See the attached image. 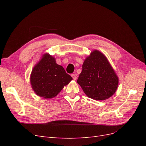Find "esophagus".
Here are the masks:
<instances>
[{
  "instance_id": "esophagus-1",
  "label": "esophagus",
  "mask_w": 146,
  "mask_h": 146,
  "mask_svg": "<svg viewBox=\"0 0 146 146\" xmlns=\"http://www.w3.org/2000/svg\"><path fill=\"white\" fill-rule=\"evenodd\" d=\"M71 76H72V77L74 80H76V79H77V76H76V74H72Z\"/></svg>"
}]
</instances>
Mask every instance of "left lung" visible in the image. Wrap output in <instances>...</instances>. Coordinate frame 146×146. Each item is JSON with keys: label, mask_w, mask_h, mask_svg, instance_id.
<instances>
[{"label": "left lung", "mask_w": 146, "mask_h": 146, "mask_svg": "<svg viewBox=\"0 0 146 146\" xmlns=\"http://www.w3.org/2000/svg\"><path fill=\"white\" fill-rule=\"evenodd\" d=\"M77 83L90 98L104 100L116 92L119 79L106 56L94 50L84 61Z\"/></svg>", "instance_id": "left-lung-1"}]
</instances>
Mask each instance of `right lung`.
<instances>
[{
	"mask_svg": "<svg viewBox=\"0 0 146 146\" xmlns=\"http://www.w3.org/2000/svg\"><path fill=\"white\" fill-rule=\"evenodd\" d=\"M72 80L62 66L57 64L54 57L47 54L33 68L30 76L35 92L45 99L54 98Z\"/></svg>",
	"mask_w": 146,
	"mask_h": 146,
	"instance_id": "obj_1",
	"label": "right lung"
}]
</instances>
